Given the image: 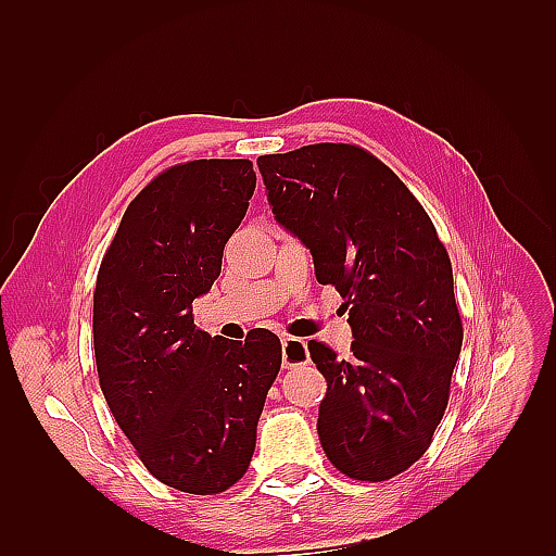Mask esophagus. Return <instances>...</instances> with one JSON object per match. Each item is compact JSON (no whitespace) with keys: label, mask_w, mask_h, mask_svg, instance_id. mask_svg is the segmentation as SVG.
Instances as JSON below:
<instances>
[{"label":"esophagus","mask_w":556,"mask_h":556,"mask_svg":"<svg viewBox=\"0 0 556 556\" xmlns=\"http://www.w3.org/2000/svg\"><path fill=\"white\" fill-rule=\"evenodd\" d=\"M308 345L304 339H294V336H288L282 339V368H299L308 364Z\"/></svg>","instance_id":"34e87169"}]
</instances>
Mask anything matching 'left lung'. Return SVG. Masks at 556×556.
<instances>
[{
	"instance_id": "8db88e82",
	"label": "left lung",
	"mask_w": 556,
	"mask_h": 556,
	"mask_svg": "<svg viewBox=\"0 0 556 556\" xmlns=\"http://www.w3.org/2000/svg\"><path fill=\"white\" fill-rule=\"evenodd\" d=\"M257 166L276 220L345 299L355 339L343 359L308 343L327 380L319 443L343 476L390 480L431 445L462 352L447 250L413 192L359 146L313 143Z\"/></svg>"
}]
</instances>
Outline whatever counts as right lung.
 <instances>
[{"label":"right lung","instance_id":"right-lung-1","mask_svg":"<svg viewBox=\"0 0 556 556\" xmlns=\"http://www.w3.org/2000/svg\"><path fill=\"white\" fill-rule=\"evenodd\" d=\"M255 182L250 160L162 172L127 206L97 274L94 359L109 408L150 473L199 496L243 478L282 359L268 329L227 341L192 317Z\"/></svg>","mask_w":556,"mask_h":556}]
</instances>
